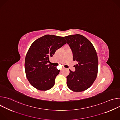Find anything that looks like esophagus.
Returning a JSON list of instances; mask_svg holds the SVG:
<instances>
[{"instance_id":"34e87169","label":"esophagus","mask_w":120,"mask_h":120,"mask_svg":"<svg viewBox=\"0 0 120 120\" xmlns=\"http://www.w3.org/2000/svg\"><path fill=\"white\" fill-rule=\"evenodd\" d=\"M64 68H61V69H60V70H61V71H62V70H64Z\"/></svg>"}]
</instances>
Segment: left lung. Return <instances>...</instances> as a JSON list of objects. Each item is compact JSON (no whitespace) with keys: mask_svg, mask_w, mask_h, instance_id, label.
Wrapping results in <instances>:
<instances>
[{"mask_svg":"<svg viewBox=\"0 0 120 120\" xmlns=\"http://www.w3.org/2000/svg\"><path fill=\"white\" fill-rule=\"evenodd\" d=\"M70 46L73 60L77 63L74 65L75 72L69 69L67 76V85L74 92H80L89 88L96 78L98 60L96 51L92 43L84 36L76 34L65 37Z\"/></svg>","mask_w":120,"mask_h":120,"instance_id":"obj_1","label":"left lung"}]
</instances>
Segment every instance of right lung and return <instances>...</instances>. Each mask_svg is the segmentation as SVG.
<instances>
[{"label":"right lung","instance_id":"1","mask_svg":"<svg viewBox=\"0 0 120 120\" xmlns=\"http://www.w3.org/2000/svg\"><path fill=\"white\" fill-rule=\"evenodd\" d=\"M66 43L64 37L46 35L31 45L26 56L25 68L26 78L33 87L46 91L54 86L60 70L47 63L56 51Z\"/></svg>","mask_w":120,"mask_h":120}]
</instances>
